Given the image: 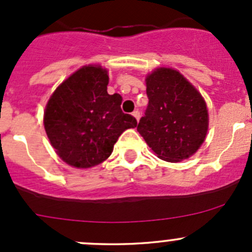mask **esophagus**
<instances>
[{"mask_svg":"<svg viewBox=\"0 0 252 252\" xmlns=\"http://www.w3.org/2000/svg\"><path fill=\"white\" fill-rule=\"evenodd\" d=\"M133 116L135 117L136 121H139V119H140V112H139L138 110H135V111L133 112Z\"/></svg>","mask_w":252,"mask_h":252,"instance_id":"esophagus-1","label":"esophagus"}]
</instances>
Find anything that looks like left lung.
<instances>
[{
    "label": "left lung",
    "mask_w": 252,
    "mask_h": 252,
    "mask_svg": "<svg viewBox=\"0 0 252 252\" xmlns=\"http://www.w3.org/2000/svg\"><path fill=\"white\" fill-rule=\"evenodd\" d=\"M149 97L138 131L157 157L180 162L195 154L208 129L207 106L201 94L178 70L157 68L146 77Z\"/></svg>",
    "instance_id": "obj_1"
}]
</instances>
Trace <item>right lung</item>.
Wrapping results in <instances>:
<instances>
[{
    "instance_id": "right-lung-1",
    "label": "right lung",
    "mask_w": 252,
    "mask_h": 252,
    "mask_svg": "<svg viewBox=\"0 0 252 252\" xmlns=\"http://www.w3.org/2000/svg\"><path fill=\"white\" fill-rule=\"evenodd\" d=\"M107 69L84 65L55 90L44 113L47 138L75 168H90L111 156L121 134L138 122L121 110L122 96L107 93Z\"/></svg>"
}]
</instances>
